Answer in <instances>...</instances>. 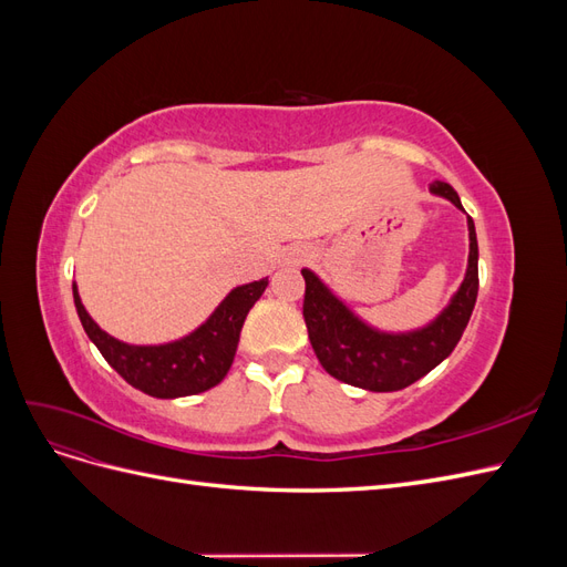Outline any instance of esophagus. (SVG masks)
Instances as JSON below:
<instances>
[{
    "label": "esophagus",
    "mask_w": 567,
    "mask_h": 567,
    "mask_svg": "<svg viewBox=\"0 0 567 567\" xmlns=\"http://www.w3.org/2000/svg\"><path fill=\"white\" fill-rule=\"evenodd\" d=\"M307 257V250L305 248H293V250H288L286 252V257H284V265H288V267H296V265H300L302 260Z\"/></svg>",
    "instance_id": "1"
}]
</instances>
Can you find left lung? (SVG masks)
I'll return each instance as SVG.
<instances>
[{
	"instance_id": "8db88e82",
	"label": "left lung",
	"mask_w": 567,
	"mask_h": 567,
	"mask_svg": "<svg viewBox=\"0 0 567 567\" xmlns=\"http://www.w3.org/2000/svg\"><path fill=\"white\" fill-rule=\"evenodd\" d=\"M431 194L447 198L463 210L461 198L447 182H433ZM466 213V210H463ZM307 336L319 364L333 379L371 390L394 392L423 379L447 359L466 331L477 298V236L468 217V265L463 281L442 312L419 329L383 331L364 321L336 296L312 269H302Z\"/></svg>"
}]
</instances>
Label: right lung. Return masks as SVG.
<instances>
[{"label":"right lung","mask_w":567,"mask_h":567,"mask_svg":"<svg viewBox=\"0 0 567 567\" xmlns=\"http://www.w3.org/2000/svg\"><path fill=\"white\" fill-rule=\"evenodd\" d=\"M269 279L231 288L213 315L192 333L158 346H132L106 333L84 310L73 284L75 310L84 333L123 379L151 398L177 400L215 388L231 369L250 307L260 300Z\"/></svg>","instance_id":"1"}]
</instances>
